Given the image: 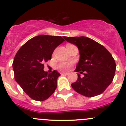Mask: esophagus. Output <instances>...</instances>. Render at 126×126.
<instances>
[{
    "instance_id": "obj_1",
    "label": "esophagus",
    "mask_w": 126,
    "mask_h": 126,
    "mask_svg": "<svg viewBox=\"0 0 126 126\" xmlns=\"http://www.w3.org/2000/svg\"><path fill=\"white\" fill-rule=\"evenodd\" d=\"M61 74H62V75H68V73H67V72H62V73H61Z\"/></svg>"
}]
</instances>
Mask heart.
Listing matches in <instances>:
<instances>
[{"label": "heart", "mask_w": 126, "mask_h": 126, "mask_svg": "<svg viewBox=\"0 0 126 126\" xmlns=\"http://www.w3.org/2000/svg\"><path fill=\"white\" fill-rule=\"evenodd\" d=\"M72 66V63L67 62H62L58 65V68L61 70H69Z\"/></svg>", "instance_id": "heart-1"}]
</instances>
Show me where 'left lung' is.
Returning <instances> with one entry per match:
<instances>
[{
    "label": "left lung",
    "instance_id": "1",
    "mask_svg": "<svg viewBox=\"0 0 126 126\" xmlns=\"http://www.w3.org/2000/svg\"><path fill=\"white\" fill-rule=\"evenodd\" d=\"M67 42L78 47L80 60L75 72L78 79L72 88L86 97H94L103 93L112 82L116 70L115 60L103 46L86 37H63Z\"/></svg>",
    "mask_w": 126,
    "mask_h": 126
}]
</instances>
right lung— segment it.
<instances>
[{"label":"right lung","instance_id":"1","mask_svg":"<svg viewBox=\"0 0 126 126\" xmlns=\"http://www.w3.org/2000/svg\"><path fill=\"white\" fill-rule=\"evenodd\" d=\"M64 41L61 36L40 35L28 40L18 50L13 63L15 79L32 99L42 101L57 87L60 73L44 71V63L51 59L55 48Z\"/></svg>","mask_w":126,"mask_h":126}]
</instances>
